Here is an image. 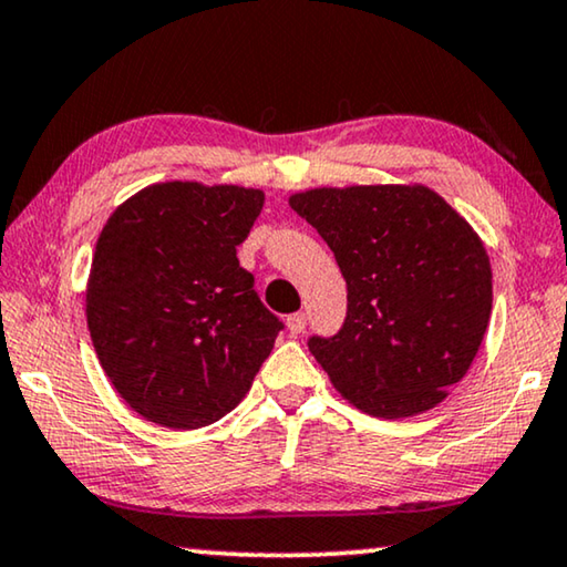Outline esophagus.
I'll list each match as a JSON object with an SVG mask.
<instances>
[{
    "instance_id": "obj_1",
    "label": "esophagus",
    "mask_w": 567,
    "mask_h": 567,
    "mask_svg": "<svg viewBox=\"0 0 567 567\" xmlns=\"http://www.w3.org/2000/svg\"><path fill=\"white\" fill-rule=\"evenodd\" d=\"M286 327H289L291 334H301L303 330H307V315H303V311H297V315H291L289 319H286Z\"/></svg>"
}]
</instances>
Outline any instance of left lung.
<instances>
[{
	"instance_id": "left-lung-1",
	"label": "left lung",
	"mask_w": 567,
	"mask_h": 567,
	"mask_svg": "<svg viewBox=\"0 0 567 567\" xmlns=\"http://www.w3.org/2000/svg\"><path fill=\"white\" fill-rule=\"evenodd\" d=\"M348 284V315L309 350L358 409L401 420L437 406L471 368L491 317V264L473 227L426 186L293 194Z\"/></svg>"
}]
</instances>
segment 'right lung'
Segmentation results:
<instances>
[{"label": "right lung", "mask_w": 567, "mask_h": 567, "mask_svg": "<svg viewBox=\"0 0 567 567\" xmlns=\"http://www.w3.org/2000/svg\"><path fill=\"white\" fill-rule=\"evenodd\" d=\"M264 192L153 184L106 219L86 286L96 358L122 399L168 430L223 420L284 322L237 260Z\"/></svg>", "instance_id": "right-lung-1"}]
</instances>
